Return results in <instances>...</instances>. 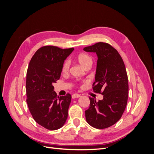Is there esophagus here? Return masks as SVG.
Wrapping results in <instances>:
<instances>
[{"instance_id":"34e87169","label":"esophagus","mask_w":154,"mask_h":154,"mask_svg":"<svg viewBox=\"0 0 154 154\" xmlns=\"http://www.w3.org/2000/svg\"><path fill=\"white\" fill-rule=\"evenodd\" d=\"M81 96L78 94H74L73 95H72V99H75V98H78V97H80Z\"/></svg>"}]
</instances>
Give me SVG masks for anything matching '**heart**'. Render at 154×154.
<instances>
[{
	"instance_id": "obj_1",
	"label": "heart",
	"mask_w": 154,
	"mask_h": 154,
	"mask_svg": "<svg viewBox=\"0 0 154 154\" xmlns=\"http://www.w3.org/2000/svg\"><path fill=\"white\" fill-rule=\"evenodd\" d=\"M76 60L78 62L80 63L83 67H85L88 65H92V60L91 58L86 54H80L77 56ZM69 68V62L68 61H66L62 66V71L63 73H66L68 72Z\"/></svg>"
}]
</instances>
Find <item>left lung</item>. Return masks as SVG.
Returning a JSON list of instances; mask_svg holds the SVG:
<instances>
[{
	"mask_svg": "<svg viewBox=\"0 0 154 154\" xmlns=\"http://www.w3.org/2000/svg\"><path fill=\"white\" fill-rule=\"evenodd\" d=\"M83 50L97 54V66L93 91L103 96L102 100L90 99L85 110L87 122L92 127L103 129L117 123L127 104L128 76L122 58L110 44L98 42Z\"/></svg>",
	"mask_w": 154,
	"mask_h": 154,
	"instance_id": "1",
	"label": "left lung"
}]
</instances>
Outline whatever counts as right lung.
Returning <instances> with one entry per match:
<instances>
[{
    "mask_svg": "<svg viewBox=\"0 0 154 154\" xmlns=\"http://www.w3.org/2000/svg\"><path fill=\"white\" fill-rule=\"evenodd\" d=\"M74 51L56 46L42 47L32 56L26 75L27 103L35 122L55 130L63 127L68 116L71 96H58L53 83L60 79L62 66Z\"/></svg>",
    "mask_w": 154,
    "mask_h": 154,
    "instance_id": "add662e5",
    "label": "right lung"
}]
</instances>
